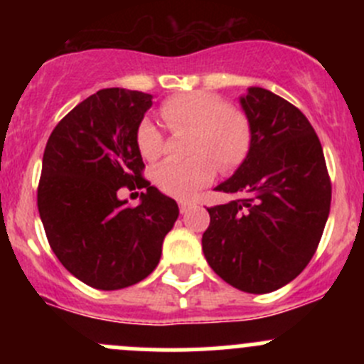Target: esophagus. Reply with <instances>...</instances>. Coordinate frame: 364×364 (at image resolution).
Masks as SVG:
<instances>
[{
	"mask_svg": "<svg viewBox=\"0 0 364 364\" xmlns=\"http://www.w3.org/2000/svg\"><path fill=\"white\" fill-rule=\"evenodd\" d=\"M178 205H179V211H181V213H186V211H188L190 208H192L193 203H190V200H179Z\"/></svg>",
	"mask_w": 364,
	"mask_h": 364,
	"instance_id": "34e87169",
	"label": "esophagus"
}]
</instances>
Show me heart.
<instances>
[{
    "mask_svg": "<svg viewBox=\"0 0 364 364\" xmlns=\"http://www.w3.org/2000/svg\"><path fill=\"white\" fill-rule=\"evenodd\" d=\"M159 112L171 134L190 132L186 151L192 159L167 161L153 174L155 185L167 196L186 199L211 181L216 167L229 174L250 155V117L220 95L203 90L172 95L161 102ZM135 144L142 159L159 161L165 153V135L153 121L142 119L135 130Z\"/></svg>",
    "mask_w": 364,
    "mask_h": 364,
    "instance_id": "b5f03b06",
    "label": "heart"
}]
</instances>
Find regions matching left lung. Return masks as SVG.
Returning a JSON list of instances; mask_svg holds the SVG:
<instances>
[{
  "instance_id": "1",
  "label": "left lung",
  "mask_w": 364,
  "mask_h": 364,
  "mask_svg": "<svg viewBox=\"0 0 364 364\" xmlns=\"http://www.w3.org/2000/svg\"><path fill=\"white\" fill-rule=\"evenodd\" d=\"M241 105L253 127L252 151L216 186L240 197L208 208L203 252L227 284L266 294L294 280L317 252L331 178L321 141L296 105L264 87H250Z\"/></svg>"
}]
</instances>
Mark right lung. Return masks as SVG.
<instances>
[{"label":"right lung","mask_w":364,"mask_h":364,"mask_svg":"<svg viewBox=\"0 0 364 364\" xmlns=\"http://www.w3.org/2000/svg\"><path fill=\"white\" fill-rule=\"evenodd\" d=\"M151 98L97 91L56 124L43 151L36 204L47 241L73 277L100 291L144 280L179 215L176 200L142 176L135 130ZM119 188H146L143 203L119 201Z\"/></svg>","instance_id":"1"}]
</instances>
